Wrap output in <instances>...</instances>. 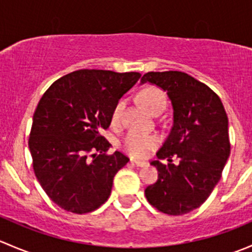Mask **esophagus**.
Segmentation results:
<instances>
[{
	"instance_id": "obj_1",
	"label": "esophagus",
	"mask_w": 252,
	"mask_h": 252,
	"mask_svg": "<svg viewBox=\"0 0 252 252\" xmlns=\"http://www.w3.org/2000/svg\"><path fill=\"white\" fill-rule=\"evenodd\" d=\"M130 162L133 164H135L136 167H146L147 166V163L145 161H134V159H131Z\"/></svg>"
}]
</instances>
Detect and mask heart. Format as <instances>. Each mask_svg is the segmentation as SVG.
Wrapping results in <instances>:
<instances>
[{"label": "heart", "mask_w": 252, "mask_h": 252, "mask_svg": "<svg viewBox=\"0 0 252 252\" xmlns=\"http://www.w3.org/2000/svg\"><path fill=\"white\" fill-rule=\"evenodd\" d=\"M140 101L150 113L155 114L159 110H164L167 106V97L158 88H147L140 94ZM126 100H119L112 112V122L114 124L121 123L126 111ZM159 144V138L154 134H141L138 131H130L122 140V149L133 157H145L151 150L156 149Z\"/></svg>", "instance_id": "1"}]
</instances>
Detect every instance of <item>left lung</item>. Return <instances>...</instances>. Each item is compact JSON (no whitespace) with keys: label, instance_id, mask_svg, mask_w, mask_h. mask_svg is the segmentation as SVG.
I'll return each instance as SVG.
<instances>
[{"label":"left lung","instance_id":"left-lung-1","mask_svg":"<svg viewBox=\"0 0 252 252\" xmlns=\"http://www.w3.org/2000/svg\"><path fill=\"white\" fill-rule=\"evenodd\" d=\"M146 81L168 94L173 126L157 152L168 162H151L158 179L145 189V196L159 212L185 215L204 204L222 177L230 154L227 113L217 94L187 73L149 72L141 78Z\"/></svg>","mask_w":252,"mask_h":252}]
</instances>
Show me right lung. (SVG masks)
<instances>
[{
  "mask_svg": "<svg viewBox=\"0 0 252 252\" xmlns=\"http://www.w3.org/2000/svg\"><path fill=\"white\" fill-rule=\"evenodd\" d=\"M140 73L80 69L57 79L37 103L29 149L32 169L47 196L68 212L97 210L111 195L113 178L128 163L121 152L107 154L108 129L119 98Z\"/></svg>",
  "mask_w": 252,
  "mask_h": 252,
  "instance_id": "add662e5",
  "label": "right lung"
}]
</instances>
